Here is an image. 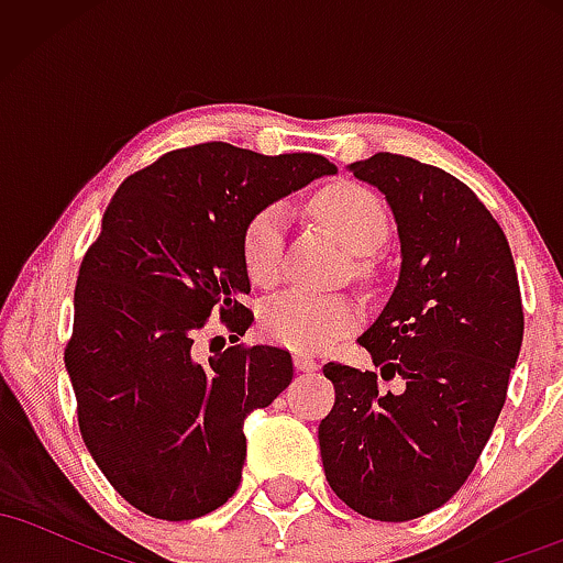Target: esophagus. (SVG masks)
Instances as JSON below:
<instances>
[{"label":"esophagus","instance_id":"1","mask_svg":"<svg viewBox=\"0 0 563 563\" xmlns=\"http://www.w3.org/2000/svg\"><path fill=\"white\" fill-rule=\"evenodd\" d=\"M294 365H296V371H301V373H312L320 367L318 360H312L309 354H294Z\"/></svg>","mask_w":563,"mask_h":563}]
</instances>
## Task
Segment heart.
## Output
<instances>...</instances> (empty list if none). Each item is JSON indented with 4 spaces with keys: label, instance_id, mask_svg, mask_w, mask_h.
Wrapping results in <instances>:
<instances>
[{
    "label": "heart",
    "instance_id": "b5f03b06",
    "mask_svg": "<svg viewBox=\"0 0 563 563\" xmlns=\"http://www.w3.org/2000/svg\"><path fill=\"white\" fill-rule=\"evenodd\" d=\"M312 211L331 228L352 254H376L389 238V214L373 190L357 183H339L312 198ZM286 211L264 206L243 228V264L256 286H273L280 277ZM360 309L346 296L286 290L262 307V328L277 344L296 352H322L357 325Z\"/></svg>",
    "mask_w": 563,
    "mask_h": 563
}]
</instances>
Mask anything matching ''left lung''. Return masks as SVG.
<instances>
[{"instance_id":"obj_1","label":"left lung","mask_w":563,"mask_h":563,"mask_svg":"<svg viewBox=\"0 0 563 563\" xmlns=\"http://www.w3.org/2000/svg\"><path fill=\"white\" fill-rule=\"evenodd\" d=\"M349 172L386 196L402 267L360 335L378 371L322 367L335 389L322 468L352 510L410 521L463 487L493 434L525 339L519 277L500 224L452 174L397 153ZM394 377L400 389L384 390Z\"/></svg>"}]
</instances>
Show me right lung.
Returning a JSON list of instances; mask_svg holds the SVG:
<instances>
[{
	"label": "right lung",
	"instance_id": "1",
	"mask_svg": "<svg viewBox=\"0 0 563 563\" xmlns=\"http://www.w3.org/2000/svg\"><path fill=\"white\" fill-rule=\"evenodd\" d=\"M322 174L335 166L314 153L203 142L134 172L108 203L76 280L66 371L89 455L142 514L198 519L241 484L245 418L294 363L243 344L198 363L192 344L211 314L232 341L249 331L245 222Z\"/></svg>",
	"mask_w": 563,
	"mask_h": 563
}]
</instances>
